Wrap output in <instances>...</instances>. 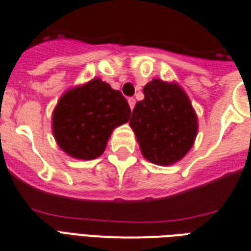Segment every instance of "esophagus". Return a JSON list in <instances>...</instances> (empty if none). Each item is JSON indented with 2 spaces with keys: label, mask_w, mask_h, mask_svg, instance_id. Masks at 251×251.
<instances>
[{
  "label": "esophagus",
  "mask_w": 251,
  "mask_h": 251,
  "mask_svg": "<svg viewBox=\"0 0 251 251\" xmlns=\"http://www.w3.org/2000/svg\"><path fill=\"white\" fill-rule=\"evenodd\" d=\"M128 105H129L131 110H133V107H135V105H136V100H135V98H133V97L128 98Z\"/></svg>",
  "instance_id": "1"
}]
</instances>
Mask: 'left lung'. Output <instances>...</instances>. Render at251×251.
<instances>
[{
    "instance_id": "1",
    "label": "left lung",
    "mask_w": 251,
    "mask_h": 251,
    "mask_svg": "<svg viewBox=\"0 0 251 251\" xmlns=\"http://www.w3.org/2000/svg\"><path fill=\"white\" fill-rule=\"evenodd\" d=\"M129 126L145 159L158 166L179 162L192 149L198 132L197 114L175 81L153 79L144 87Z\"/></svg>"
}]
</instances>
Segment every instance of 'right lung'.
Returning <instances> with one entry per match:
<instances>
[{"label": "right lung", "instance_id": "obj_1", "mask_svg": "<svg viewBox=\"0 0 251 251\" xmlns=\"http://www.w3.org/2000/svg\"><path fill=\"white\" fill-rule=\"evenodd\" d=\"M127 100L100 77L70 88L59 98L51 115L58 146L76 159H96L105 151L116 127L127 123Z\"/></svg>", "mask_w": 251, "mask_h": 251}]
</instances>
